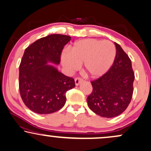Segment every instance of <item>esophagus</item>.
<instances>
[{
	"instance_id": "1",
	"label": "esophagus",
	"mask_w": 151,
	"mask_h": 151,
	"mask_svg": "<svg viewBox=\"0 0 151 151\" xmlns=\"http://www.w3.org/2000/svg\"><path fill=\"white\" fill-rule=\"evenodd\" d=\"M74 81H75V85L78 86L82 81V79L79 77H77V78H75V79H74Z\"/></svg>"
}]
</instances>
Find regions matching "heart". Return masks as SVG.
Listing matches in <instances>:
<instances>
[{
  "mask_svg": "<svg viewBox=\"0 0 151 151\" xmlns=\"http://www.w3.org/2000/svg\"><path fill=\"white\" fill-rule=\"evenodd\" d=\"M116 48L109 41L84 39L76 42L70 50L61 56L63 65L74 71L83 64L88 77L98 78L109 70L115 60Z\"/></svg>",
  "mask_w": 151,
  "mask_h": 151,
  "instance_id": "obj_1",
  "label": "heart"
}]
</instances>
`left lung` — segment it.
<instances>
[{
	"label": "left lung",
	"instance_id": "obj_1",
	"mask_svg": "<svg viewBox=\"0 0 151 151\" xmlns=\"http://www.w3.org/2000/svg\"><path fill=\"white\" fill-rule=\"evenodd\" d=\"M116 55L108 72L91 81L93 91L88 105L95 114L105 118L116 117L126 109L133 93L134 73L131 60L118 44L114 42Z\"/></svg>",
	"mask_w": 151,
	"mask_h": 151
}]
</instances>
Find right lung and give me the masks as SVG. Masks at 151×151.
Masks as SVG:
<instances>
[{"label": "right lung", "instance_id": "add662e5", "mask_svg": "<svg viewBox=\"0 0 151 151\" xmlns=\"http://www.w3.org/2000/svg\"><path fill=\"white\" fill-rule=\"evenodd\" d=\"M70 36L53 34L42 37L25 49L19 65V86L23 102L39 114L56 112L65 105V93L75 87L73 78L54 66L58 65Z\"/></svg>", "mask_w": 151, "mask_h": 151}]
</instances>
